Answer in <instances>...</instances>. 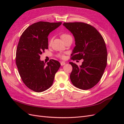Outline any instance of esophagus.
Returning a JSON list of instances; mask_svg holds the SVG:
<instances>
[{
    "mask_svg": "<svg viewBox=\"0 0 124 124\" xmlns=\"http://www.w3.org/2000/svg\"><path fill=\"white\" fill-rule=\"evenodd\" d=\"M65 64H66V62H61V66H63V65H65Z\"/></svg>",
    "mask_w": 124,
    "mask_h": 124,
    "instance_id": "1",
    "label": "esophagus"
}]
</instances>
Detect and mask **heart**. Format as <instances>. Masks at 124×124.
Returning <instances> with one entry per match:
<instances>
[{"label":"heart","mask_w":124,"mask_h":124,"mask_svg":"<svg viewBox=\"0 0 124 124\" xmlns=\"http://www.w3.org/2000/svg\"><path fill=\"white\" fill-rule=\"evenodd\" d=\"M61 38L62 39V40L63 41H65V40H66V39H68V38H72V37H71V35H70L69 34H67V33H62V34L61 35ZM52 41V38L49 39V40H48V45L51 44ZM57 57H59V58L63 59V58H65V56L63 54H57Z\"/></svg>","instance_id":"heart-1"}]
</instances>
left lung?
Segmentation results:
<instances>
[{
    "label": "left lung",
    "instance_id": "1",
    "mask_svg": "<svg viewBox=\"0 0 124 124\" xmlns=\"http://www.w3.org/2000/svg\"><path fill=\"white\" fill-rule=\"evenodd\" d=\"M63 25L72 33L76 41L71 59L84 61L78 66L70 62L72 70L70 78L76 87L87 90L100 80L107 64V50L104 40L93 26L82 23H63Z\"/></svg>",
    "mask_w": 124,
    "mask_h": 124
}]
</instances>
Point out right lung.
I'll use <instances>...</instances> for the list:
<instances>
[{"label":"right lung","instance_id":"right-lung-1","mask_svg":"<svg viewBox=\"0 0 124 124\" xmlns=\"http://www.w3.org/2000/svg\"><path fill=\"white\" fill-rule=\"evenodd\" d=\"M62 22H38L29 26L22 33L16 52V62L23 83L35 92H42L53 84L61 63L51 59L46 64L40 61V55L48 48L49 33Z\"/></svg>","mask_w":124,"mask_h":124}]
</instances>
